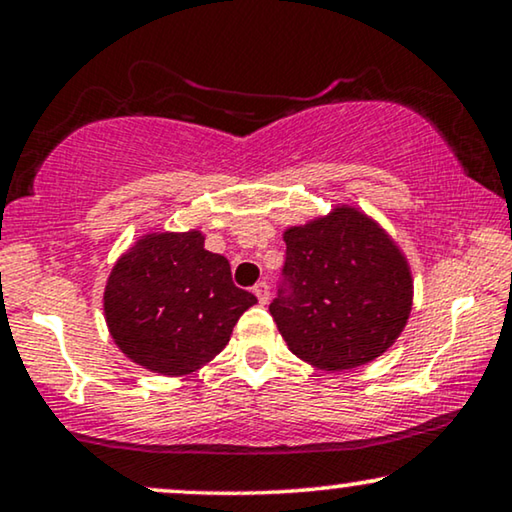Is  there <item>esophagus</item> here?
Returning a JSON list of instances; mask_svg holds the SVG:
<instances>
[{
	"label": "esophagus",
	"mask_w": 512,
	"mask_h": 512,
	"mask_svg": "<svg viewBox=\"0 0 512 512\" xmlns=\"http://www.w3.org/2000/svg\"><path fill=\"white\" fill-rule=\"evenodd\" d=\"M254 293H256L258 303H261V305H265L270 300V289H268V284H265V282H258L254 286Z\"/></svg>",
	"instance_id": "obj_1"
}]
</instances>
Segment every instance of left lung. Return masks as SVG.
Listing matches in <instances>:
<instances>
[{
	"mask_svg": "<svg viewBox=\"0 0 512 512\" xmlns=\"http://www.w3.org/2000/svg\"><path fill=\"white\" fill-rule=\"evenodd\" d=\"M286 289L270 305L298 359L328 373L366 366L398 340L412 272L394 237L356 205L284 230Z\"/></svg>",
	"mask_w": 512,
	"mask_h": 512,
	"instance_id": "left-lung-1",
	"label": "left lung"
}]
</instances>
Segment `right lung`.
Here are the masks:
<instances>
[{
    "label": "right lung",
    "mask_w": 512,
    "mask_h": 512,
    "mask_svg": "<svg viewBox=\"0 0 512 512\" xmlns=\"http://www.w3.org/2000/svg\"><path fill=\"white\" fill-rule=\"evenodd\" d=\"M102 303L111 338L132 363L181 377L221 354L256 296L237 289L230 263L193 228L139 237L111 268Z\"/></svg>",
    "instance_id": "obj_1"
}]
</instances>
